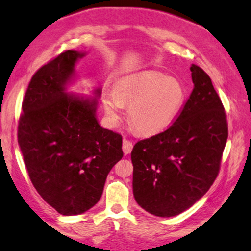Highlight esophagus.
Masks as SVG:
<instances>
[{
  "mask_svg": "<svg viewBox=\"0 0 251 251\" xmlns=\"http://www.w3.org/2000/svg\"><path fill=\"white\" fill-rule=\"evenodd\" d=\"M132 149H133V144H132V142L129 141V140H126V139L123 140L122 150H123V153H125L126 155V154H130L131 151H132Z\"/></svg>",
  "mask_w": 251,
  "mask_h": 251,
  "instance_id": "34e87169",
  "label": "esophagus"
}]
</instances>
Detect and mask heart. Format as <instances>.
<instances>
[{"label":"heart","instance_id":"obj_1","mask_svg":"<svg viewBox=\"0 0 251 251\" xmlns=\"http://www.w3.org/2000/svg\"><path fill=\"white\" fill-rule=\"evenodd\" d=\"M184 101L185 89L181 81L152 70L118 79L113 92H105L102 98L110 122L117 125L123 105H129L130 125L143 135L164 131L181 111Z\"/></svg>","mask_w":251,"mask_h":251}]
</instances>
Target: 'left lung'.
I'll use <instances>...</instances> for the list:
<instances>
[{"mask_svg": "<svg viewBox=\"0 0 251 251\" xmlns=\"http://www.w3.org/2000/svg\"><path fill=\"white\" fill-rule=\"evenodd\" d=\"M190 98L164 132L133 147V195L152 215L172 217L206 194L217 177L228 138L226 113L212 80L192 65Z\"/></svg>", "mask_w": 251, "mask_h": 251, "instance_id": "8db88e82", "label": "left lung"}]
</instances>
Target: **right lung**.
Instances as JSON below:
<instances>
[{
    "instance_id": "add662e5",
    "label": "right lung",
    "mask_w": 251,
    "mask_h": 251,
    "mask_svg": "<svg viewBox=\"0 0 251 251\" xmlns=\"http://www.w3.org/2000/svg\"><path fill=\"white\" fill-rule=\"evenodd\" d=\"M86 52L66 50L39 68L24 97L17 139L30 181L65 216L100 200L110 171L123 156L122 137L101 128L95 97L69 94L75 66Z\"/></svg>"
}]
</instances>
